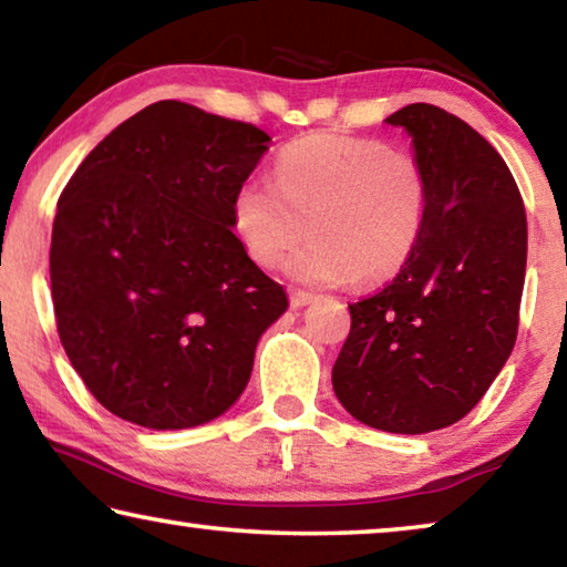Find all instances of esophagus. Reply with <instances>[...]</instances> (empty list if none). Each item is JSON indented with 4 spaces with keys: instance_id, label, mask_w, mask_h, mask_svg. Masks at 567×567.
Masks as SVG:
<instances>
[{
    "instance_id": "obj_1",
    "label": "esophagus",
    "mask_w": 567,
    "mask_h": 567,
    "mask_svg": "<svg viewBox=\"0 0 567 567\" xmlns=\"http://www.w3.org/2000/svg\"><path fill=\"white\" fill-rule=\"evenodd\" d=\"M312 300H316V295L308 292V290H292V292H290L292 308H306V306H310Z\"/></svg>"
}]
</instances>
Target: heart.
I'll list each match as a JSON object with an SVG mask.
<instances>
[{"instance_id": "b5f03b06", "label": "heart", "mask_w": 567, "mask_h": 567, "mask_svg": "<svg viewBox=\"0 0 567 567\" xmlns=\"http://www.w3.org/2000/svg\"><path fill=\"white\" fill-rule=\"evenodd\" d=\"M427 173L412 152L318 132L275 159V183L249 177L231 198V226L259 267L290 259L300 282H384L408 265L425 231Z\"/></svg>"}]
</instances>
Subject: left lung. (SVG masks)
<instances>
[{
    "mask_svg": "<svg viewBox=\"0 0 567 567\" xmlns=\"http://www.w3.org/2000/svg\"><path fill=\"white\" fill-rule=\"evenodd\" d=\"M430 183L425 231L382 290L351 302L333 390L353 417L420 435L466 417L517 341L527 216L488 142L433 104L394 112Z\"/></svg>",
    "mask_w": 567,
    "mask_h": 567,
    "instance_id": "1",
    "label": "left lung"
}]
</instances>
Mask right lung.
<instances>
[{
    "instance_id": "obj_1",
    "label": "right lung",
    "mask_w": 567,
    "mask_h": 567,
    "mask_svg": "<svg viewBox=\"0 0 567 567\" xmlns=\"http://www.w3.org/2000/svg\"><path fill=\"white\" fill-rule=\"evenodd\" d=\"M259 126L157 101L99 142L58 198L50 287L89 392L152 430L239 400L285 287L231 231V198L267 152Z\"/></svg>"
}]
</instances>
